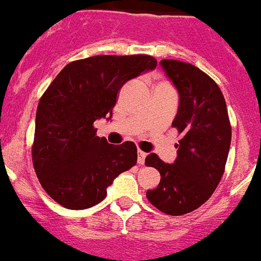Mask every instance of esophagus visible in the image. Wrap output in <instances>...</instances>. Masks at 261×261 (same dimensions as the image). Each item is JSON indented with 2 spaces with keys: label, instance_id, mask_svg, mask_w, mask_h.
I'll return each mask as SVG.
<instances>
[{
  "label": "esophagus",
  "instance_id": "obj_1",
  "mask_svg": "<svg viewBox=\"0 0 261 261\" xmlns=\"http://www.w3.org/2000/svg\"><path fill=\"white\" fill-rule=\"evenodd\" d=\"M144 159H146V152H143V151H138V163L144 164Z\"/></svg>",
  "mask_w": 261,
  "mask_h": 261
}]
</instances>
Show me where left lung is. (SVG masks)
Masks as SVG:
<instances>
[{
	"label": "left lung",
	"instance_id": "1",
	"mask_svg": "<svg viewBox=\"0 0 261 261\" xmlns=\"http://www.w3.org/2000/svg\"><path fill=\"white\" fill-rule=\"evenodd\" d=\"M161 66L178 90L172 127L180 141L174 163L147 155L146 166L161 172V181L146 196L162 212L178 216L199 208L218 187L231 146V124L224 97L212 78L180 61L162 60Z\"/></svg>",
	"mask_w": 261,
	"mask_h": 261
}]
</instances>
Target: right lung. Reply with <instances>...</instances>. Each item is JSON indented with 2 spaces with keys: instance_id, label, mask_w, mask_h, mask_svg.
<instances>
[{
  "instance_id": "right-lung-1",
  "label": "right lung",
  "mask_w": 261,
  "mask_h": 261,
  "mask_svg": "<svg viewBox=\"0 0 261 261\" xmlns=\"http://www.w3.org/2000/svg\"><path fill=\"white\" fill-rule=\"evenodd\" d=\"M156 67L150 56H95L61 70L39 99L33 166L50 198L70 210L103 200L107 187L137 164V146L107 143L94 122L110 120L127 81Z\"/></svg>"
}]
</instances>
